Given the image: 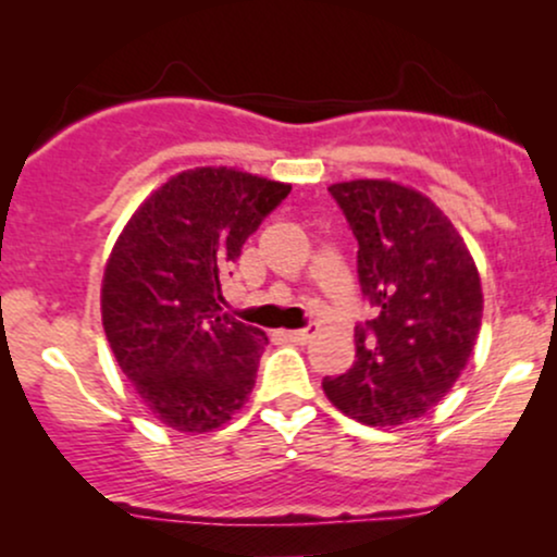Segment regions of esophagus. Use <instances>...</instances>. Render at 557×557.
<instances>
[{
	"instance_id": "1",
	"label": "esophagus",
	"mask_w": 557,
	"mask_h": 557,
	"mask_svg": "<svg viewBox=\"0 0 557 557\" xmlns=\"http://www.w3.org/2000/svg\"><path fill=\"white\" fill-rule=\"evenodd\" d=\"M285 335H287V341H290V343L304 345V343H309L311 337L317 335V327H314V324H309V327H304V330H290V332H285Z\"/></svg>"
}]
</instances>
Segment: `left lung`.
<instances>
[{"label":"left lung","mask_w":557,"mask_h":557,"mask_svg":"<svg viewBox=\"0 0 557 557\" xmlns=\"http://www.w3.org/2000/svg\"><path fill=\"white\" fill-rule=\"evenodd\" d=\"M359 240L361 293L380 309L356 327V361L322 382L345 417L400 426L450 393L482 330V280L461 233L411 185L387 177L332 183Z\"/></svg>","instance_id":"left-lung-1"}]
</instances>
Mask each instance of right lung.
Wrapping results in <instances>:
<instances>
[{
  "instance_id": "1",
  "label": "right lung",
  "mask_w": 557,
  "mask_h": 557,
  "mask_svg": "<svg viewBox=\"0 0 557 557\" xmlns=\"http://www.w3.org/2000/svg\"><path fill=\"white\" fill-rule=\"evenodd\" d=\"M287 194V183L238 168L183 170L144 198L114 240L101 322L138 398L170 430H220L251 395L270 341L222 314L220 277Z\"/></svg>"
}]
</instances>
